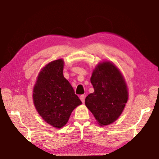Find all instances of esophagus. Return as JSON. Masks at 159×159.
<instances>
[{
	"label": "esophagus",
	"mask_w": 159,
	"mask_h": 159,
	"mask_svg": "<svg viewBox=\"0 0 159 159\" xmlns=\"http://www.w3.org/2000/svg\"><path fill=\"white\" fill-rule=\"evenodd\" d=\"M80 99H81L82 102L84 103V102H85V95L84 94L81 95V96H80Z\"/></svg>",
	"instance_id": "34e87169"
}]
</instances>
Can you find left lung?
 Returning <instances> with one entry per match:
<instances>
[{
	"mask_svg": "<svg viewBox=\"0 0 159 159\" xmlns=\"http://www.w3.org/2000/svg\"><path fill=\"white\" fill-rule=\"evenodd\" d=\"M91 83L94 92L86 97V106L99 125H108L117 120L127 102L125 80L113 63L103 62L95 67Z\"/></svg>",
	"mask_w": 159,
	"mask_h": 159,
	"instance_id": "obj_1",
	"label": "left lung"
}]
</instances>
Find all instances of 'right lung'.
Listing matches in <instances>:
<instances>
[{"label":"right lung","mask_w":159,"mask_h":159,"mask_svg":"<svg viewBox=\"0 0 159 159\" xmlns=\"http://www.w3.org/2000/svg\"><path fill=\"white\" fill-rule=\"evenodd\" d=\"M64 61H52L41 69L33 89V103L38 113L48 124L60 129L81 101L63 75Z\"/></svg>","instance_id":"right-lung-1"}]
</instances>
